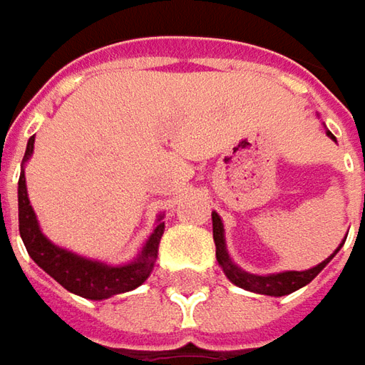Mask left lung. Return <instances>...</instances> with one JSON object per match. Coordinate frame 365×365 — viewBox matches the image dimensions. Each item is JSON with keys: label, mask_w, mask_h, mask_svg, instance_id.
<instances>
[{"label": "left lung", "mask_w": 365, "mask_h": 365, "mask_svg": "<svg viewBox=\"0 0 365 365\" xmlns=\"http://www.w3.org/2000/svg\"><path fill=\"white\" fill-rule=\"evenodd\" d=\"M329 138L335 140V135L331 132H327ZM213 217V240H215V256H217V262L221 264L225 276L232 280L233 284H237L240 288H245V290H252V292H259V294H270V297H284V294H290L294 290H299L304 284H309L317 274L321 272L329 259L335 256H331L325 262H321L319 266L311 268V270H304V272H280L272 274V276H254V274H247L244 270H240L235 264H232V259L225 252V240H223V223L219 219L217 213H211ZM341 247V245H339ZM339 247L335 252H339Z\"/></svg>", "instance_id": "obj_1"}]
</instances>
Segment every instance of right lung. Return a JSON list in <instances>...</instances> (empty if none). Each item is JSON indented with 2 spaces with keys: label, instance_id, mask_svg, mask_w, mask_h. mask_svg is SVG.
Segmentation results:
<instances>
[{
  "label": "right lung",
  "instance_id": "obj_1",
  "mask_svg": "<svg viewBox=\"0 0 365 365\" xmlns=\"http://www.w3.org/2000/svg\"><path fill=\"white\" fill-rule=\"evenodd\" d=\"M32 150H34V135L28 140L24 160L32 156ZM18 219H20V235L30 258L66 290L75 292L78 297L91 299V301L109 299L113 294L128 292L140 287L154 268V259L158 256V244L164 233V223H160L150 235L140 258L128 266H118V268H111L101 262L85 259L73 252L61 250L54 244H50L38 227L34 209L28 201L24 170L18 180Z\"/></svg>",
  "mask_w": 365,
  "mask_h": 365
}]
</instances>
